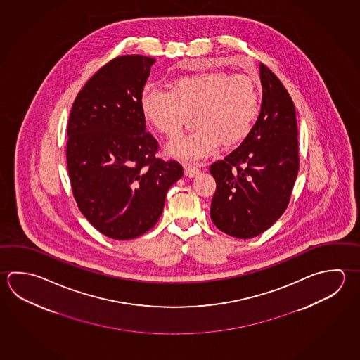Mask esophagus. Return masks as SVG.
Segmentation results:
<instances>
[{"label": "esophagus", "mask_w": 360, "mask_h": 360, "mask_svg": "<svg viewBox=\"0 0 360 360\" xmlns=\"http://www.w3.org/2000/svg\"><path fill=\"white\" fill-rule=\"evenodd\" d=\"M184 169H185V175L188 177H195L200 172L196 166L190 164L184 165Z\"/></svg>", "instance_id": "obj_1"}]
</instances>
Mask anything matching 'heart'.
I'll return each mask as SVG.
<instances>
[{
	"label": "heart",
	"instance_id": "1",
	"mask_svg": "<svg viewBox=\"0 0 360 360\" xmlns=\"http://www.w3.org/2000/svg\"><path fill=\"white\" fill-rule=\"evenodd\" d=\"M141 106L146 120L170 138L183 129L188 114L195 112V131L177 138L167 153L198 161L222 143L235 146L248 138L259 115L260 98L249 76L202 71L179 76L172 81L171 91L144 86Z\"/></svg>",
	"mask_w": 360,
	"mask_h": 360
}]
</instances>
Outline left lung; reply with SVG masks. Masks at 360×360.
Masks as SVG:
<instances>
[{
  "label": "left lung",
  "instance_id": "left-lung-1",
  "mask_svg": "<svg viewBox=\"0 0 360 360\" xmlns=\"http://www.w3.org/2000/svg\"><path fill=\"white\" fill-rule=\"evenodd\" d=\"M260 81L262 109L252 131L210 169L217 184L210 218L237 238L260 235L281 218L300 167L295 104L266 65H260Z\"/></svg>",
  "mask_w": 360,
  "mask_h": 360
}]
</instances>
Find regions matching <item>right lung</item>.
<instances>
[{"label":"right lung","instance_id":"1","mask_svg":"<svg viewBox=\"0 0 360 360\" xmlns=\"http://www.w3.org/2000/svg\"><path fill=\"white\" fill-rule=\"evenodd\" d=\"M156 59L122 56L87 81L68 120L67 166L81 213L98 232L131 240L156 224L167 190L183 176L155 157L141 96Z\"/></svg>","mask_w":360,"mask_h":360}]
</instances>
